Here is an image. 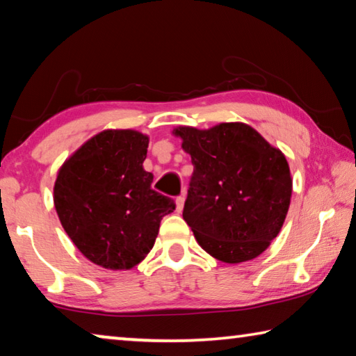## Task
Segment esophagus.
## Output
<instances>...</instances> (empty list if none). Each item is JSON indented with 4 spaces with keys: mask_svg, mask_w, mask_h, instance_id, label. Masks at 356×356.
<instances>
[{
    "mask_svg": "<svg viewBox=\"0 0 356 356\" xmlns=\"http://www.w3.org/2000/svg\"><path fill=\"white\" fill-rule=\"evenodd\" d=\"M184 204H185V193H182V195H180V196L177 197V200H176V206H177V210H179V212H182Z\"/></svg>",
    "mask_w": 356,
    "mask_h": 356,
    "instance_id": "1",
    "label": "esophagus"
}]
</instances>
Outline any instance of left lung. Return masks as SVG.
<instances>
[{
  "label": "left lung",
  "instance_id": "8db88e82",
  "mask_svg": "<svg viewBox=\"0 0 356 356\" xmlns=\"http://www.w3.org/2000/svg\"><path fill=\"white\" fill-rule=\"evenodd\" d=\"M195 166L184 220L196 242L226 264L251 261L284 225L292 176L284 154L248 124L172 130Z\"/></svg>",
  "mask_w": 356,
  "mask_h": 356
}]
</instances>
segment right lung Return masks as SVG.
Segmentation results:
<instances>
[{"mask_svg":"<svg viewBox=\"0 0 356 356\" xmlns=\"http://www.w3.org/2000/svg\"><path fill=\"white\" fill-rule=\"evenodd\" d=\"M149 136L108 129L78 147L59 168L53 201L81 254L108 270H130L149 254L171 197L152 190L144 171Z\"/></svg>","mask_w":356,"mask_h":356,"instance_id":"obj_1","label":"right lung"}]
</instances>
